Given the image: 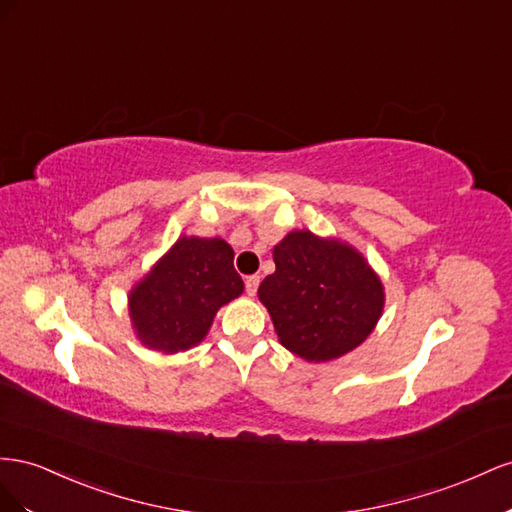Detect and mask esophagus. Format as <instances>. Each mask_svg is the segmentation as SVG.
I'll return each instance as SVG.
<instances>
[{"mask_svg": "<svg viewBox=\"0 0 512 512\" xmlns=\"http://www.w3.org/2000/svg\"><path fill=\"white\" fill-rule=\"evenodd\" d=\"M244 287H246V294H248V296H255V294H257V287H259V276H257V274L246 276Z\"/></svg>", "mask_w": 512, "mask_h": 512, "instance_id": "34e87169", "label": "esophagus"}]
</instances>
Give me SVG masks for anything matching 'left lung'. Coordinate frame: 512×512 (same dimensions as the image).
Here are the masks:
<instances>
[{
    "mask_svg": "<svg viewBox=\"0 0 512 512\" xmlns=\"http://www.w3.org/2000/svg\"><path fill=\"white\" fill-rule=\"evenodd\" d=\"M274 274L259 285L281 343L304 360L352 352L375 328L384 287L352 246L291 231L274 246Z\"/></svg>",
    "mask_w": 512,
    "mask_h": 512,
    "instance_id": "8db88e82",
    "label": "left lung"
}]
</instances>
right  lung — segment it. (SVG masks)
I'll list each match as a JSON object with an SVG mask.
<instances>
[{
	"mask_svg": "<svg viewBox=\"0 0 512 512\" xmlns=\"http://www.w3.org/2000/svg\"><path fill=\"white\" fill-rule=\"evenodd\" d=\"M242 289L225 240L180 238L130 294V317L145 345L173 354L206 337L216 311Z\"/></svg>",
	"mask_w": 512,
	"mask_h": 512,
	"instance_id": "add662e5",
	"label": "right lung"
}]
</instances>
